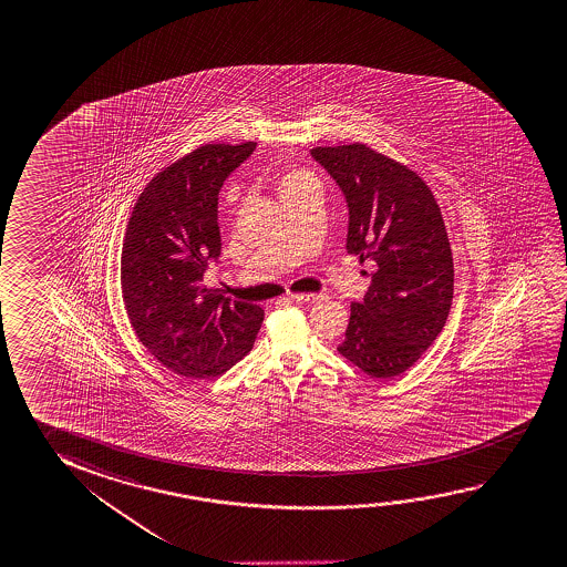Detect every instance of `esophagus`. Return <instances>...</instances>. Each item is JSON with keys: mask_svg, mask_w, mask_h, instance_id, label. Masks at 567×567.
Here are the masks:
<instances>
[{"mask_svg": "<svg viewBox=\"0 0 567 567\" xmlns=\"http://www.w3.org/2000/svg\"><path fill=\"white\" fill-rule=\"evenodd\" d=\"M295 302H305V305H316L320 300H324V295H292Z\"/></svg>", "mask_w": 567, "mask_h": 567, "instance_id": "esophagus-1", "label": "esophagus"}]
</instances>
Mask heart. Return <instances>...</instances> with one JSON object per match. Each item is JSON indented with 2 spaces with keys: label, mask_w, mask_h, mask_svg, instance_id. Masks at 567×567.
<instances>
[{
  "label": "heart",
  "mask_w": 567,
  "mask_h": 567,
  "mask_svg": "<svg viewBox=\"0 0 567 567\" xmlns=\"http://www.w3.org/2000/svg\"><path fill=\"white\" fill-rule=\"evenodd\" d=\"M307 182H315V177L310 176L305 169H288L279 179V194L285 195L295 187L302 186Z\"/></svg>",
  "instance_id": "1"
}]
</instances>
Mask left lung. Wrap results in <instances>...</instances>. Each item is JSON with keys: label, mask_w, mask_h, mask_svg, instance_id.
<instances>
[{"label": "left lung", "mask_w": 567, "mask_h": 567, "mask_svg": "<svg viewBox=\"0 0 567 567\" xmlns=\"http://www.w3.org/2000/svg\"><path fill=\"white\" fill-rule=\"evenodd\" d=\"M348 204L346 249L375 272L353 302L338 352L362 372L390 380L435 342L453 302V252L425 182L365 144L310 150Z\"/></svg>", "instance_id": "left-lung-1"}]
</instances>
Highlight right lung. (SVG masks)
Wrapping results in <instances>:
<instances>
[{
  "instance_id": "right-lung-1",
  "label": "right lung",
  "mask_w": 567,
  "mask_h": 567,
  "mask_svg": "<svg viewBox=\"0 0 567 567\" xmlns=\"http://www.w3.org/2000/svg\"><path fill=\"white\" fill-rule=\"evenodd\" d=\"M257 142L205 144L140 194L122 245L121 285L140 342L167 370L215 378L251 352L265 312L204 285L221 255L217 204Z\"/></svg>"
}]
</instances>
